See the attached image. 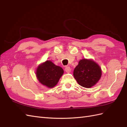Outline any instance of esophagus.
<instances>
[{
  "label": "esophagus",
  "instance_id": "obj_1",
  "mask_svg": "<svg viewBox=\"0 0 127 127\" xmlns=\"http://www.w3.org/2000/svg\"><path fill=\"white\" fill-rule=\"evenodd\" d=\"M65 71L67 73H69V72H71V68L69 66H66L65 68Z\"/></svg>",
  "mask_w": 127,
  "mask_h": 127
}]
</instances>
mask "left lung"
Returning a JSON list of instances; mask_svg holds the SVG:
<instances>
[{
  "label": "left lung",
  "instance_id": "1",
  "mask_svg": "<svg viewBox=\"0 0 127 127\" xmlns=\"http://www.w3.org/2000/svg\"><path fill=\"white\" fill-rule=\"evenodd\" d=\"M74 76L79 84L85 88H91L100 79L102 70L98 64L92 59H82L74 70Z\"/></svg>",
  "mask_w": 127,
  "mask_h": 127
}]
</instances>
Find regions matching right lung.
Listing matches in <instances>:
<instances>
[{
    "label": "right lung",
    "mask_w": 127,
    "mask_h": 127,
    "mask_svg": "<svg viewBox=\"0 0 127 127\" xmlns=\"http://www.w3.org/2000/svg\"><path fill=\"white\" fill-rule=\"evenodd\" d=\"M63 73L64 70L61 67L56 65L52 61L48 60L39 64L35 74L41 84L51 88L57 84Z\"/></svg>",
    "instance_id": "add662e5"
}]
</instances>
